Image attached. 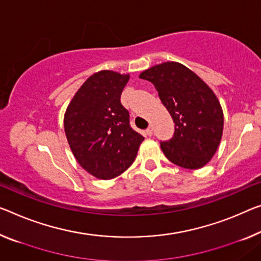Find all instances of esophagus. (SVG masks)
Instances as JSON below:
<instances>
[{
    "mask_svg": "<svg viewBox=\"0 0 261 261\" xmlns=\"http://www.w3.org/2000/svg\"><path fill=\"white\" fill-rule=\"evenodd\" d=\"M146 135L148 136H151L153 135V127H148L146 129Z\"/></svg>",
    "mask_w": 261,
    "mask_h": 261,
    "instance_id": "34e87169",
    "label": "esophagus"
}]
</instances>
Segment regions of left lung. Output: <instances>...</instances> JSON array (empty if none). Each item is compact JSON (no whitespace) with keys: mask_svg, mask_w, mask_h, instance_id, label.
<instances>
[{"mask_svg":"<svg viewBox=\"0 0 261 261\" xmlns=\"http://www.w3.org/2000/svg\"><path fill=\"white\" fill-rule=\"evenodd\" d=\"M159 92L175 122L174 136L161 142L166 158L186 169H199L210 161L223 135L224 117L217 97L187 66L167 62L143 71Z\"/></svg>","mask_w":261,"mask_h":261,"instance_id":"8db88e82","label":"left lung"}]
</instances>
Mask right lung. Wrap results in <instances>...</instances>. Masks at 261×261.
<instances>
[{
  "mask_svg": "<svg viewBox=\"0 0 261 261\" xmlns=\"http://www.w3.org/2000/svg\"><path fill=\"white\" fill-rule=\"evenodd\" d=\"M129 74L103 70L83 84L64 117L67 142L78 163L99 179L121 175L134 162L144 140L130 127L120 101Z\"/></svg>",
  "mask_w": 261,
  "mask_h": 261,
  "instance_id": "1",
  "label": "right lung"
}]
</instances>
